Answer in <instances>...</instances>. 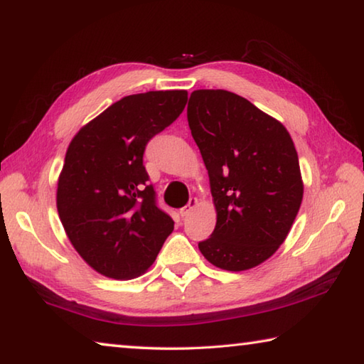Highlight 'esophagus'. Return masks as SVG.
<instances>
[{"label": "esophagus", "mask_w": 364, "mask_h": 364, "mask_svg": "<svg viewBox=\"0 0 364 364\" xmlns=\"http://www.w3.org/2000/svg\"><path fill=\"white\" fill-rule=\"evenodd\" d=\"M196 205H197V199H196V197H194V199H189L186 207H183V208L180 210V215H181L183 218L188 216V215L191 213V211H193V208L196 207Z\"/></svg>", "instance_id": "obj_1"}]
</instances>
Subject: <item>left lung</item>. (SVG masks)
I'll return each instance as SVG.
<instances>
[{
	"instance_id": "obj_1",
	"label": "left lung",
	"mask_w": 364,
	"mask_h": 364,
	"mask_svg": "<svg viewBox=\"0 0 364 364\" xmlns=\"http://www.w3.org/2000/svg\"><path fill=\"white\" fill-rule=\"evenodd\" d=\"M188 122L208 170L216 226L200 253L224 270L264 262L285 242L302 202L288 130L228 90H194Z\"/></svg>"
}]
</instances>
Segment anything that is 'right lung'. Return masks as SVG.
Wrapping results in <instances>:
<instances>
[{
    "mask_svg": "<svg viewBox=\"0 0 364 364\" xmlns=\"http://www.w3.org/2000/svg\"><path fill=\"white\" fill-rule=\"evenodd\" d=\"M186 102V90L124 97L70 143L58 178V216L71 245L105 277L146 272L173 230V220L157 207L143 154Z\"/></svg>",
    "mask_w": 364,
    "mask_h": 364,
    "instance_id": "obj_1",
    "label": "right lung"
}]
</instances>
